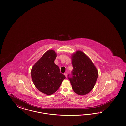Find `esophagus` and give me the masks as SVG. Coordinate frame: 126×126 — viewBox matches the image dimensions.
I'll return each mask as SVG.
<instances>
[{
    "label": "esophagus",
    "mask_w": 126,
    "mask_h": 126,
    "mask_svg": "<svg viewBox=\"0 0 126 126\" xmlns=\"http://www.w3.org/2000/svg\"><path fill=\"white\" fill-rule=\"evenodd\" d=\"M64 75L66 76V78H67V73H64Z\"/></svg>",
    "instance_id": "34e87169"
}]
</instances>
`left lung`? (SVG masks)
I'll list each match as a JSON object with an SVG mask.
<instances>
[{"label":"left lung","mask_w":126,"mask_h":126,"mask_svg":"<svg viewBox=\"0 0 126 126\" xmlns=\"http://www.w3.org/2000/svg\"><path fill=\"white\" fill-rule=\"evenodd\" d=\"M73 77L68 78L73 91L83 96L94 88L98 77L96 66L90 58L81 50H77L71 55Z\"/></svg>","instance_id":"obj_1"}]
</instances>
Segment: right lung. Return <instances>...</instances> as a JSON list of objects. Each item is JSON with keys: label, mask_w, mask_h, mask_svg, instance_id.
Segmentation results:
<instances>
[{"label": "right lung", "mask_w": 126, "mask_h": 126, "mask_svg": "<svg viewBox=\"0 0 126 126\" xmlns=\"http://www.w3.org/2000/svg\"><path fill=\"white\" fill-rule=\"evenodd\" d=\"M57 54L49 49L42 55L33 66L31 70L32 82L42 93L51 95L60 87L66 77L60 73L59 67L54 63Z\"/></svg>", "instance_id": "right-lung-1"}]
</instances>
